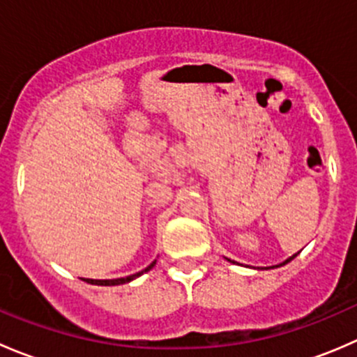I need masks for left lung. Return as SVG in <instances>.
Instances as JSON below:
<instances>
[{"label": "left lung", "mask_w": 357, "mask_h": 357, "mask_svg": "<svg viewBox=\"0 0 357 357\" xmlns=\"http://www.w3.org/2000/svg\"><path fill=\"white\" fill-rule=\"evenodd\" d=\"M295 255H297V254H295ZM295 255H291V257H290V259H287V261H285V262H282V264H280V266H285V264H287V262H290V261H291V259H294V257H295ZM276 268H278V266H276Z\"/></svg>", "instance_id": "1"}]
</instances>
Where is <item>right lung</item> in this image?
Masks as SVG:
<instances>
[{"instance_id":"1","label":"right lung","mask_w":357,"mask_h":357,"mask_svg":"<svg viewBox=\"0 0 357 357\" xmlns=\"http://www.w3.org/2000/svg\"><path fill=\"white\" fill-rule=\"evenodd\" d=\"M153 266H155V261H153L152 264L149 266V268H146V269H143L142 273H136V275L126 276V278H117V280H86V282H88V283H91V285H105V287H112V285H122V283H129V282H131V280L138 278L139 275H143V273L150 271V269H152Z\"/></svg>"}]
</instances>
